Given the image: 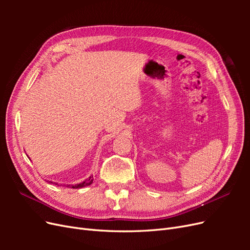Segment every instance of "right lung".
I'll return each instance as SVG.
<instances>
[{"label": "right lung", "mask_w": 250, "mask_h": 250, "mask_svg": "<svg viewBox=\"0 0 250 250\" xmlns=\"http://www.w3.org/2000/svg\"><path fill=\"white\" fill-rule=\"evenodd\" d=\"M93 180H94V178H93V175H92V176H89L88 178H86L84 181H82V183H80V184L74 185V186H72V185H64V187L72 188H84V187H87V186H89V185H92V184H93ZM49 183H52L53 185L55 184V185L58 186V184L53 183V181H49Z\"/></svg>", "instance_id": "add662e5"}]
</instances>
